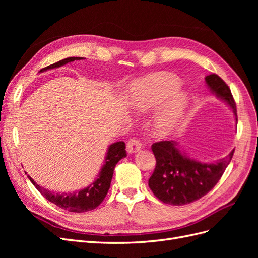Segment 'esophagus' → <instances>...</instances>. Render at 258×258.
I'll list each match as a JSON object with an SVG mask.
<instances>
[{"instance_id": "34e87169", "label": "esophagus", "mask_w": 258, "mask_h": 258, "mask_svg": "<svg viewBox=\"0 0 258 258\" xmlns=\"http://www.w3.org/2000/svg\"><path fill=\"white\" fill-rule=\"evenodd\" d=\"M141 148H142V143L137 138L130 139L129 141L127 142V151L130 154H135V153H137V152L141 150Z\"/></svg>"}]
</instances>
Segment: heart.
<instances>
[{"label": "heart", "instance_id": "obj_1", "mask_svg": "<svg viewBox=\"0 0 258 258\" xmlns=\"http://www.w3.org/2000/svg\"><path fill=\"white\" fill-rule=\"evenodd\" d=\"M181 83L170 74H157L137 85L130 104L138 112H148L158 107L170 97L156 118V130L167 135L174 130L182 119L187 106V96L178 91Z\"/></svg>", "mask_w": 258, "mask_h": 258}]
</instances>
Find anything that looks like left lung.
Segmentation results:
<instances>
[{"mask_svg": "<svg viewBox=\"0 0 258 258\" xmlns=\"http://www.w3.org/2000/svg\"><path fill=\"white\" fill-rule=\"evenodd\" d=\"M206 83L211 91L232 108L238 121L236 102L228 85L216 74L208 75ZM152 151L156 167L148 186L163 204L172 206L188 205L207 195L220 181L235 152L216 162L202 163L181 153L174 141L156 142Z\"/></svg>", "mask_w": 258, "mask_h": 258, "instance_id": "1", "label": "left lung"}]
</instances>
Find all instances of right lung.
Masks as SVG:
<instances>
[{
  "mask_svg": "<svg viewBox=\"0 0 258 258\" xmlns=\"http://www.w3.org/2000/svg\"><path fill=\"white\" fill-rule=\"evenodd\" d=\"M81 59L83 58L70 57L42 69L40 72L46 71V70L59 68L61 66L69 63V62H72L74 60H81ZM126 156H127L126 144H124V142L120 141L110 145L105 160H104V165L100 171L98 178L95 182L91 183L90 186L72 194L71 192L70 194L51 192L47 189H45L44 187H41L40 185L36 184L32 179V177H30V175H28V177L30 181L32 182V184L36 187V189L40 191L46 199L50 201L51 204L56 205L61 209L67 210L69 212H76V213L87 212V211H91L93 209H96L97 207H99L101 205V202L104 200L108 189H110L115 166L117 165V162H118L121 158L126 157Z\"/></svg>",
  "mask_w": 258,
  "mask_h": 258,
  "instance_id": "right-lung-1",
  "label": "right lung"
}]
</instances>
